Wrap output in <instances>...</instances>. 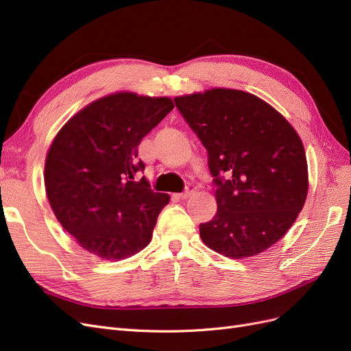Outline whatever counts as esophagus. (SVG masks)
<instances>
[{
	"instance_id": "obj_1",
	"label": "esophagus",
	"mask_w": 351,
	"mask_h": 351,
	"mask_svg": "<svg viewBox=\"0 0 351 351\" xmlns=\"http://www.w3.org/2000/svg\"><path fill=\"white\" fill-rule=\"evenodd\" d=\"M195 192H196V186H193V184H189V186L186 187L184 192H182V193H180L178 196L182 197V199H187V197L192 196Z\"/></svg>"
}]
</instances>
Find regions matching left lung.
Returning <instances> with one entry per match:
<instances>
[{
	"instance_id": "obj_1",
	"label": "left lung",
	"mask_w": 351,
	"mask_h": 351,
	"mask_svg": "<svg viewBox=\"0 0 351 351\" xmlns=\"http://www.w3.org/2000/svg\"><path fill=\"white\" fill-rule=\"evenodd\" d=\"M208 151L217 214L200 239L231 259L262 253L284 237L309 189L302 139L269 104L252 93L215 88L174 98Z\"/></svg>"
}]
</instances>
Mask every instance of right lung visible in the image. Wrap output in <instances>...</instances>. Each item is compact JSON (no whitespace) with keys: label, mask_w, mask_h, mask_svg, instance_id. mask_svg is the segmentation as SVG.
<instances>
[{"label":"right lung","mask_w":351,"mask_h":351,"mask_svg":"<svg viewBox=\"0 0 351 351\" xmlns=\"http://www.w3.org/2000/svg\"><path fill=\"white\" fill-rule=\"evenodd\" d=\"M173 101L119 92L93 101L62 125L45 161V190L60 224L105 261L130 258L152 239L167 193L152 192L137 158L143 137Z\"/></svg>","instance_id":"1"}]
</instances>
